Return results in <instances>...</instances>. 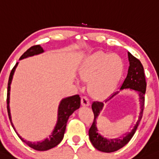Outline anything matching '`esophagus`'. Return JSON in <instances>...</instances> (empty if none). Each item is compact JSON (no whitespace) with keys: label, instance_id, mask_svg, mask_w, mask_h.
<instances>
[{"label":"esophagus","instance_id":"esophagus-1","mask_svg":"<svg viewBox=\"0 0 159 159\" xmlns=\"http://www.w3.org/2000/svg\"><path fill=\"white\" fill-rule=\"evenodd\" d=\"M81 105L83 107H88L89 105V101L87 97H81Z\"/></svg>","mask_w":159,"mask_h":159}]
</instances>
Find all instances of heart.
<instances>
[{
	"label": "heart",
	"instance_id": "1",
	"mask_svg": "<svg viewBox=\"0 0 159 159\" xmlns=\"http://www.w3.org/2000/svg\"><path fill=\"white\" fill-rule=\"evenodd\" d=\"M124 69V61L119 55L96 52L83 61L79 75L83 81H89L90 94L97 99H104L116 89Z\"/></svg>",
	"mask_w": 159,
	"mask_h": 159
}]
</instances>
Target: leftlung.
I'll return each instance as SVG.
<instances>
[{
    "instance_id": "8db88e82",
    "label": "left lung",
    "mask_w": 159,
    "mask_h": 159,
    "mask_svg": "<svg viewBox=\"0 0 159 159\" xmlns=\"http://www.w3.org/2000/svg\"><path fill=\"white\" fill-rule=\"evenodd\" d=\"M128 59H129V66L128 69L127 78H125V80L121 86L120 90L113 93L107 100L105 101V102L110 100L111 98H113L115 95L118 94L120 91L123 90L124 89H133V90L137 91L138 94L139 95V101H140L141 104L140 114H139L136 124H135V126L130 132L124 135L123 137L113 139H107L103 137L100 133H98L96 125L97 119H98L99 114H100L101 111L102 110L103 107H104V103L99 102V101H94L92 104V110L94 113V120H93L91 127L89 129V137L92 144L94 146L95 149L101 151V152H112L125 146L130 141L133 135L135 134L138 126H139L141 118H142L144 106V94L147 87L144 67H143L141 61L129 52H128Z\"/></svg>"
}]
</instances>
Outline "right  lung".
Returning a JSON list of instances; mask_svg holds the SVG:
<instances>
[{"mask_svg":"<svg viewBox=\"0 0 159 159\" xmlns=\"http://www.w3.org/2000/svg\"><path fill=\"white\" fill-rule=\"evenodd\" d=\"M43 49L40 45H35L33 47H31L30 49H28L25 52L21 55L19 60L21 59L28 58V57L33 56V55L41 54V53L43 52ZM18 62L16 63L15 66L13 67L12 71L10 72L9 78L8 81V87H7V111H8V115L9 118V121L11 122L13 129L20 138V140L26 143L29 147L31 148L34 149L35 150L38 151H45L48 150L49 149L53 148L55 146H57L59 143L62 141L63 138H64V135L65 133V129H66V123L71 115L73 113L74 111L78 110L80 107L81 105V98L79 97L78 95H72V96L67 97V98H63L60 102V104L58 106V120H57L56 125L53 129L52 133L51 135H49V138L44 139L42 141H38V142H31V141H26V140H24L19 135V134L16 132V129L13 125L12 122V118H11V113H10V108H9V96H10V85L12 83V80L13 75L15 71L17 66H18Z\"/></svg>","mask_w":159,"mask_h":159,"instance_id":"1","label":"right lung"}]
</instances>
